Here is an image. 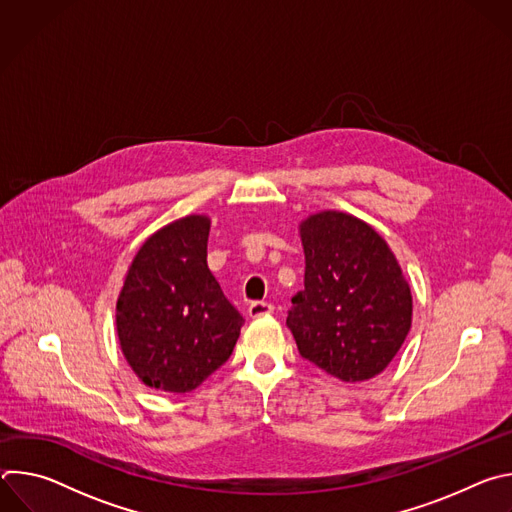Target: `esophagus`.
Instances as JSON below:
<instances>
[{
	"instance_id": "1",
	"label": "esophagus",
	"mask_w": 512,
	"mask_h": 512,
	"mask_svg": "<svg viewBox=\"0 0 512 512\" xmlns=\"http://www.w3.org/2000/svg\"><path fill=\"white\" fill-rule=\"evenodd\" d=\"M273 312V306L267 302H253L249 306V316L251 318H261V316H269Z\"/></svg>"
}]
</instances>
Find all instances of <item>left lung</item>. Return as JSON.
<instances>
[{"label":"left lung","mask_w":512,"mask_h":512,"mask_svg":"<svg viewBox=\"0 0 512 512\" xmlns=\"http://www.w3.org/2000/svg\"><path fill=\"white\" fill-rule=\"evenodd\" d=\"M306 275L287 328L300 354L358 383L383 373L411 328L413 300L385 239L360 218L324 210L300 225Z\"/></svg>","instance_id":"left-lung-1"}]
</instances>
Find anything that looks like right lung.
<instances>
[{
    "instance_id": "obj_1",
    "label": "right lung",
    "mask_w": 512,
    "mask_h": 512,
    "mask_svg": "<svg viewBox=\"0 0 512 512\" xmlns=\"http://www.w3.org/2000/svg\"><path fill=\"white\" fill-rule=\"evenodd\" d=\"M210 218L190 214L137 251L117 300V336L152 389L188 393L229 360L243 316L206 265Z\"/></svg>"
}]
</instances>
